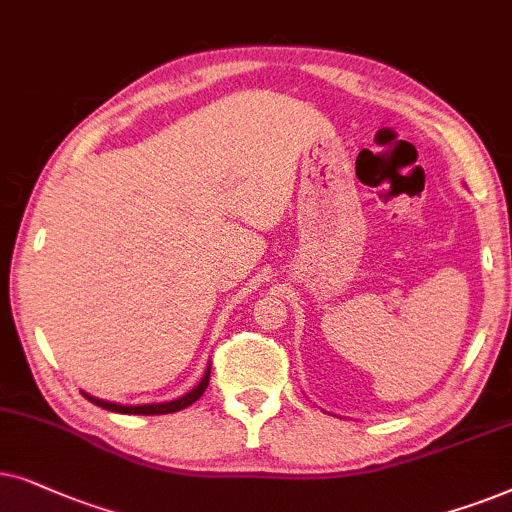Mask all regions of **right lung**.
<instances>
[{
  "instance_id": "1",
  "label": "right lung",
  "mask_w": 512,
  "mask_h": 512,
  "mask_svg": "<svg viewBox=\"0 0 512 512\" xmlns=\"http://www.w3.org/2000/svg\"><path fill=\"white\" fill-rule=\"evenodd\" d=\"M208 381H210V367L206 370V374H203V379L199 381V386L192 388V391H189L187 395H182V398L173 400V403H159V405H117V403H105V400L93 398V395H88V393H84V395H86L88 400H91L93 405L102 407V410L119 412V414H142V417H152V414L180 412V410H185V407H189L192 403H196V400H199L201 395L206 393Z\"/></svg>"
}]
</instances>
